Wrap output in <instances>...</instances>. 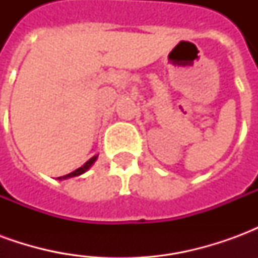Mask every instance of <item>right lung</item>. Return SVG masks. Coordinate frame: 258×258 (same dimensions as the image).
<instances>
[{
    "instance_id": "1",
    "label": "right lung",
    "mask_w": 258,
    "mask_h": 258,
    "mask_svg": "<svg viewBox=\"0 0 258 258\" xmlns=\"http://www.w3.org/2000/svg\"><path fill=\"white\" fill-rule=\"evenodd\" d=\"M96 159H98V155L91 157L88 162H85L84 164H83L81 167L77 168V170H74V171H72L70 174H66V175H63V177H59L58 179H68V178H72V177H79V175H81V174H84L85 171H88V170H90L91 166L96 162Z\"/></svg>"
}]
</instances>
